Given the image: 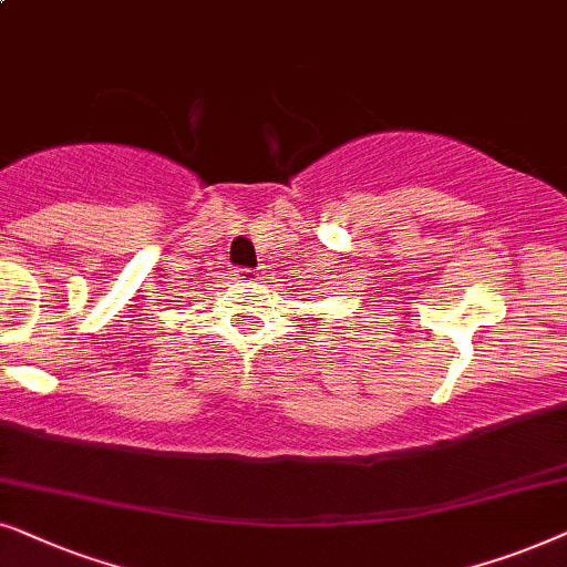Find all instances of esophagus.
<instances>
[{
	"label": "esophagus",
	"instance_id": "1",
	"mask_svg": "<svg viewBox=\"0 0 567 567\" xmlns=\"http://www.w3.org/2000/svg\"><path fill=\"white\" fill-rule=\"evenodd\" d=\"M236 277L240 279V282H256V279H259V271H256V269H238Z\"/></svg>",
	"mask_w": 567,
	"mask_h": 567
}]
</instances>
